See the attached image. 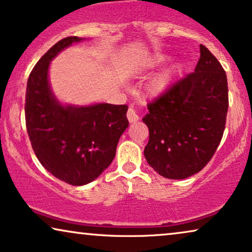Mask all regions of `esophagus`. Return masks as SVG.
I'll return each mask as SVG.
<instances>
[{"mask_svg": "<svg viewBox=\"0 0 252 252\" xmlns=\"http://www.w3.org/2000/svg\"><path fill=\"white\" fill-rule=\"evenodd\" d=\"M127 119H128L129 123H135L139 120V116H137L135 110L132 108L128 109V111H127Z\"/></svg>", "mask_w": 252, "mask_h": 252, "instance_id": "1", "label": "esophagus"}]
</instances>
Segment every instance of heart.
<instances>
[{
	"mask_svg": "<svg viewBox=\"0 0 252 252\" xmlns=\"http://www.w3.org/2000/svg\"><path fill=\"white\" fill-rule=\"evenodd\" d=\"M165 60H166V57H165L164 55H155V56L149 61V66H156V65L160 64L161 62H164ZM177 71H178L177 66H172L170 68H167V70L163 71L158 75H156L149 85V92L151 94L153 95L163 94V93L171 86Z\"/></svg>",
	"mask_w": 252,
	"mask_h": 252,
	"instance_id": "heart-1",
	"label": "heart"
}]
</instances>
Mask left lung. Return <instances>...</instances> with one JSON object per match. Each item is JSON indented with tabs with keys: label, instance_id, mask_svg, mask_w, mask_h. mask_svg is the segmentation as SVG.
Wrapping results in <instances>:
<instances>
[{
	"label": "left lung",
	"instance_id": "left-lung-1",
	"mask_svg": "<svg viewBox=\"0 0 252 252\" xmlns=\"http://www.w3.org/2000/svg\"><path fill=\"white\" fill-rule=\"evenodd\" d=\"M195 71L148 103V164L167 179H186L211 160L222 139L228 110L226 72L205 46Z\"/></svg>",
	"mask_w": 252,
	"mask_h": 252
}]
</instances>
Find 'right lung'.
<instances>
[{"label": "right lung", "instance_id": "add662e5", "mask_svg": "<svg viewBox=\"0 0 252 252\" xmlns=\"http://www.w3.org/2000/svg\"><path fill=\"white\" fill-rule=\"evenodd\" d=\"M81 40L67 36L54 44L31 72L25 96L26 128L37 159L72 186L89 184L111 164L119 137L128 127L126 104L64 106L51 92L50 61Z\"/></svg>", "mask_w": 252, "mask_h": 252}]
</instances>
